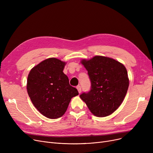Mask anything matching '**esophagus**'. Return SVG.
Listing matches in <instances>:
<instances>
[{
    "label": "esophagus",
    "mask_w": 153,
    "mask_h": 153,
    "mask_svg": "<svg viewBox=\"0 0 153 153\" xmlns=\"http://www.w3.org/2000/svg\"><path fill=\"white\" fill-rule=\"evenodd\" d=\"M76 88H77V89L79 93V94L81 93V87L80 86V85H77V86L76 87Z\"/></svg>",
    "instance_id": "obj_1"
}]
</instances>
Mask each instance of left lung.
<instances>
[{"mask_svg": "<svg viewBox=\"0 0 153 153\" xmlns=\"http://www.w3.org/2000/svg\"><path fill=\"white\" fill-rule=\"evenodd\" d=\"M81 63L87 71L91 87L80 97L95 116L113 114L123 101L129 86L126 69L120 62L101 56L83 59Z\"/></svg>", "mask_w": 153, "mask_h": 153, "instance_id": "obj_1", "label": "left lung"}]
</instances>
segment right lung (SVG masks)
Instances as JSON below:
<instances>
[{
	"label": "right lung",
	"mask_w": 153,
	"mask_h": 153,
	"mask_svg": "<svg viewBox=\"0 0 153 153\" xmlns=\"http://www.w3.org/2000/svg\"><path fill=\"white\" fill-rule=\"evenodd\" d=\"M65 64L58 59L48 58L32 68L28 76L29 97L35 108L48 118L62 117L71 99L79 94L64 74Z\"/></svg>",
	"instance_id": "right-lung-1"
}]
</instances>
